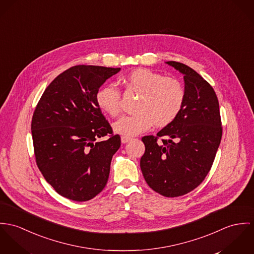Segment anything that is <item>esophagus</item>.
Wrapping results in <instances>:
<instances>
[{"label":"esophagus","instance_id":"1","mask_svg":"<svg viewBox=\"0 0 254 254\" xmlns=\"http://www.w3.org/2000/svg\"><path fill=\"white\" fill-rule=\"evenodd\" d=\"M130 139H131L130 137H127V136H122V137H121L122 143H127Z\"/></svg>","mask_w":254,"mask_h":254}]
</instances>
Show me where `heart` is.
<instances>
[{"label":"heart","mask_w":254,"mask_h":254,"mask_svg":"<svg viewBox=\"0 0 254 254\" xmlns=\"http://www.w3.org/2000/svg\"><path fill=\"white\" fill-rule=\"evenodd\" d=\"M127 86L139 94L135 113L124 116L113 125L114 131L130 137L147 130L152 125L165 127L181 113L186 91L182 83L147 68H138L125 77ZM98 108L117 117L121 113V93L112 85L101 86L95 95Z\"/></svg>","instance_id":"heart-1"}]
</instances>
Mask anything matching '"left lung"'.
Segmentation results:
<instances>
[{"label": "left lung", "instance_id": "8db88e82", "mask_svg": "<svg viewBox=\"0 0 254 254\" xmlns=\"http://www.w3.org/2000/svg\"><path fill=\"white\" fill-rule=\"evenodd\" d=\"M184 75L183 109L157 136L142 137L140 168L147 184L165 197L183 196L203 181L222 137L219 102L212 86L189 66L166 62ZM166 136L169 140L156 142Z\"/></svg>", "mask_w": 254, "mask_h": 254}]
</instances>
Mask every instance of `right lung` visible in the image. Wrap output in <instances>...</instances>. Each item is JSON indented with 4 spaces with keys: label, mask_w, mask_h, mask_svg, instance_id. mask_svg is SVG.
<instances>
[{
    "label": "right lung",
    "mask_w": 254,
    "mask_h": 254,
    "mask_svg": "<svg viewBox=\"0 0 254 254\" xmlns=\"http://www.w3.org/2000/svg\"><path fill=\"white\" fill-rule=\"evenodd\" d=\"M121 68L77 65L44 91L32 118L37 166L62 197L85 201L106 186L121 137L98 108L99 87ZM108 136L106 141L98 138Z\"/></svg>",
    "instance_id": "right-lung-1"
}]
</instances>
